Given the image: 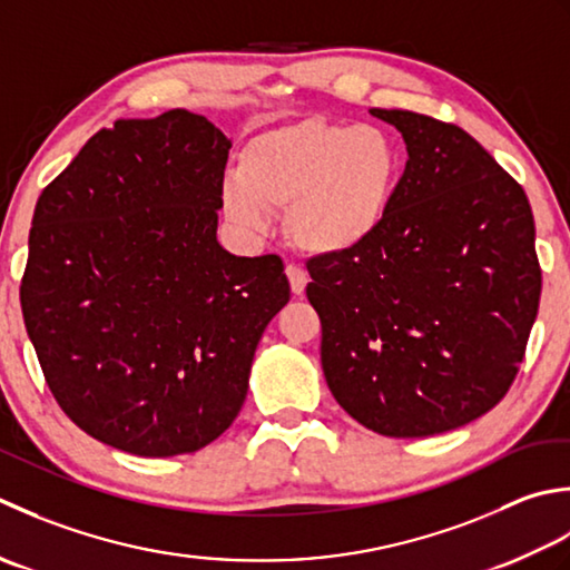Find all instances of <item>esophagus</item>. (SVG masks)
Instances as JSON below:
<instances>
[{
	"mask_svg": "<svg viewBox=\"0 0 570 570\" xmlns=\"http://www.w3.org/2000/svg\"><path fill=\"white\" fill-rule=\"evenodd\" d=\"M285 273H287V281H289V289H293L295 295L305 293V287H307V273L302 271L299 265H295V263H289L287 268H285Z\"/></svg>",
	"mask_w": 570,
	"mask_h": 570,
	"instance_id": "esophagus-1",
	"label": "esophagus"
}]
</instances>
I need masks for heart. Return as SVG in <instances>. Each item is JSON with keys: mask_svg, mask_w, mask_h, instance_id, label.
Segmentation results:
<instances>
[{"mask_svg": "<svg viewBox=\"0 0 570 570\" xmlns=\"http://www.w3.org/2000/svg\"><path fill=\"white\" fill-rule=\"evenodd\" d=\"M401 177V147L381 127L302 120L243 147L240 169L220 184V204L246 234H265L273 212H287V236L299 250L336 255L376 234Z\"/></svg>", "mask_w": 570, "mask_h": 570, "instance_id": "1", "label": "heart"}]
</instances>
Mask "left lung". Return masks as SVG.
Segmentation results:
<instances>
[{"label": "left lung", "instance_id": "left-lung-1", "mask_svg": "<svg viewBox=\"0 0 570 570\" xmlns=\"http://www.w3.org/2000/svg\"><path fill=\"white\" fill-rule=\"evenodd\" d=\"M409 161L376 230L307 263L322 368L368 431L428 438L492 411L527 352L541 268L524 189L462 127L368 110Z\"/></svg>", "mask_w": 570, "mask_h": 570}]
</instances>
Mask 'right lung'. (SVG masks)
Segmentation results:
<instances>
[{
    "label": "right lung",
    "mask_w": 570,
    "mask_h": 570,
    "mask_svg": "<svg viewBox=\"0 0 570 570\" xmlns=\"http://www.w3.org/2000/svg\"><path fill=\"white\" fill-rule=\"evenodd\" d=\"M230 139L189 110L115 120L33 208L19 297L61 411L139 458L236 421L255 346L289 299L277 255L216 240Z\"/></svg>",
    "instance_id": "obj_1"
}]
</instances>
